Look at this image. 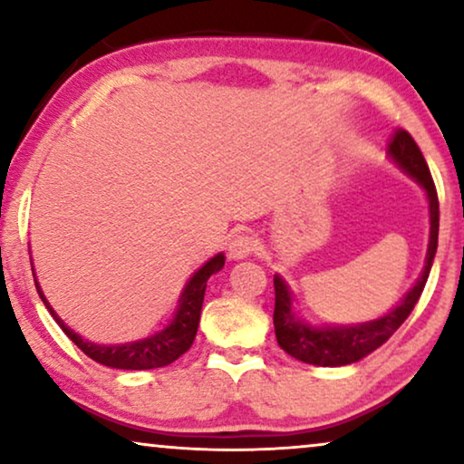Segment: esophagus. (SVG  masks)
Instances as JSON below:
<instances>
[{
    "label": "esophagus",
    "mask_w": 464,
    "mask_h": 464,
    "mask_svg": "<svg viewBox=\"0 0 464 464\" xmlns=\"http://www.w3.org/2000/svg\"><path fill=\"white\" fill-rule=\"evenodd\" d=\"M253 251H256V240L245 232L237 234V237L230 240V246H227V253H230L232 259H245L249 257Z\"/></svg>",
    "instance_id": "34e87169"
}]
</instances>
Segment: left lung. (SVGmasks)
Masks as SVG:
<instances>
[{
	"label": "left lung",
	"mask_w": 464,
	"mask_h": 464,
	"mask_svg": "<svg viewBox=\"0 0 464 464\" xmlns=\"http://www.w3.org/2000/svg\"><path fill=\"white\" fill-rule=\"evenodd\" d=\"M391 160L410 175L411 179L420 183V188L427 192L429 200V249L427 259H424V270L418 281L414 283L403 300L395 308L389 310L384 316L365 323H354V325H323L314 327L310 323L302 321L294 313V295L287 287V283L281 276H275V334L278 346L285 353L297 361L310 365L321 367H340L351 365L354 361L367 357V354L376 351L403 325L416 302L420 300V294L427 285L430 266L437 251V234H440V200H437V189L430 177L420 148H418L414 139L408 130L399 129L392 135L389 143Z\"/></svg>",
	"instance_id": "left-lung-1"
}]
</instances>
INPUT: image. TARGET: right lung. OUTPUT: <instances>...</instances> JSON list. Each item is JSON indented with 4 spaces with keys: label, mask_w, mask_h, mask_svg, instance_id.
<instances>
[{
    "label": "right lung",
    "mask_w": 464,
    "mask_h": 464,
    "mask_svg": "<svg viewBox=\"0 0 464 464\" xmlns=\"http://www.w3.org/2000/svg\"><path fill=\"white\" fill-rule=\"evenodd\" d=\"M224 253H218V256L208 259V262L202 266V268L196 270L194 276L188 281L186 289H183V294L179 295V306H177L173 321H170L162 332H156L154 335H148V338L137 342H126V344L107 346L84 340L82 335L75 334L73 329H69L65 323L61 321V316L54 313L53 306H50L46 295L42 294L37 281L35 287L37 294L42 297L44 306L48 308V313L54 316V321L59 323V327L65 332L67 338L72 340L86 357H91L101 365L113 367V370H156V367L170 365L192 346L196 332H198L207 281L211 278V275H215V272L224 268Z\"/></svg>",
    "instance_id": "obj_1"
}]
</instances>
